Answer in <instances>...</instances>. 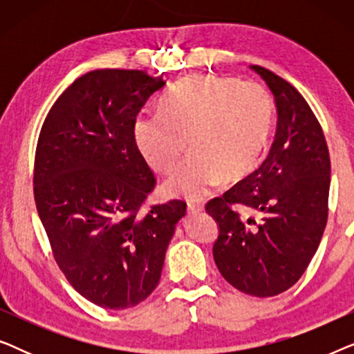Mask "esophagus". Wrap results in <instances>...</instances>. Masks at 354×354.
<instances>
[{"instance_id": "esophagus-1", "label": "esophagus", "mask_w": 354, "mask_h": 354, "mask_svg": "<svg viewBox=\"0 0 354 354\" xmlns=\"http://www.w3.org/2000/svg\"><path fill=\"white\" fill-rule=\"evenodd\" d=\"M187 209L190 214H200V212L205 211V206H203V203L200 201H188Z\"/></svg>"}]
</instances>
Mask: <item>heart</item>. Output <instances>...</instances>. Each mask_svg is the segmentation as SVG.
<instances>
[{"instance_id": "1", "label": "heart", "mask_w": 354, "mask_h": 354, "mask_svg": "<svg viewBox=\"0 0 354 354\" xmlns=\"http://www.w3.org/2000/svg\"><path fill=\"white\" fill-rule=\"evenodd\" d=\"M272 124V100L256 82L192 77L174 86L159 115L133 122V142L159 174L177 167L189 142L193 154L164 183V193L188 200L205 196L224 180L251 171Z\"/></svg>"}]
</instances>
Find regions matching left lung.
Returning <instances> with one entry per match:
<instances>
[{
  "instance_id": "8db88e82",
  "label": "left lung",
  "mask_w": 354,
  "mask_h": 354,
  "mask_svg": "<svg viewBox=\"0 0 354 354\" xmlns=\"http://www.w3.org/2000/svg\"><path fill=\"white\" fill-rule=\"evenodd\" d=\"M250 69L274 95V143L261 167L207 203L206 212L219 225L212 254L222 277L240 292L266 298L297 283L316 254L327 224L330 158L301 93L264 67ZM232 204L256 210L260 222L241 220Z\"/></svg>"
}]
</instances>
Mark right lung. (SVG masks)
Here are the masks:
<instances>
[{
	"label": "right lung",
	"mask_w": 354,
	"mask_h": 354,
	"mask_svg": "<svg viewBox=\"0 0 354 354\" xmlns=\"http://www.w3.org/2000/svg\"><path fill=\"white\" fill-rule=\"evenodd\" d=\"M164 86L143 71H91L56 100L38 138L33 193L53 254L72 287L106 309L151 295L187 211L178 200L142 211L154 176L132 130Z\"/></svg>",
	"instance_id": "add662e5"
}]
</instances>
